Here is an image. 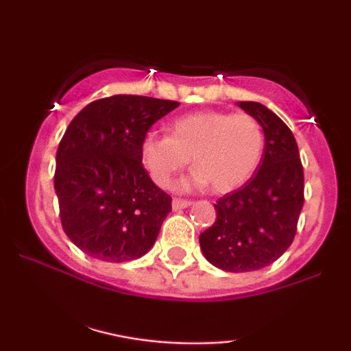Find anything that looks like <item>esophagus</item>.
Returning a JSON list of instances; mask_svg holds the SVG:
<instances>
[{
	"label": "esophagus",
	"instance_id": "obj_1",
	"mask_svg": "<svg viewBox=\"0 0 351 351\" xmlns=\"http://www.w3.org/2000/svg\"><path fill=\"white\" fill-rule=\"evenodd\" d=\"M191 204H193V203H191L190 199H180V198L172 199V209H174V210L185 209V208H189V206H191Z\"/></svg>",
	"mask_w": 351,
	"mask_h": 351
}]
</instances>
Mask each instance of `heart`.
Returning <instances> with one entry per match:
<instances>
[{
	"mask_svg": "<svg viewBox=\"0 0 351 351\" xmlns=\"http://www.w3.org/2000/svg\"><path fill=\"white\" fill-rule=\"evenodd\" d=\"M263 147L262 126L251 114L204 110L176 118L171 136L145 134L141 158L153 182L165 186L191 156L196 167L182 186L210 184L215 193H228L256 172Z\"/></svg>",
	"mask_w": 351,
	"mask_h": 351,
	"instance_id": "heart-1",
	"label": "heart"
}]
</instances>
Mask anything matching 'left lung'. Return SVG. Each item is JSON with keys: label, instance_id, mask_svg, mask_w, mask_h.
Masks as SVG:
<instances>
[{"label": "left lung", "instance_id": "obj_1", "mask_svg": "<svg viewBox=\"0 0 351 351\" xmlns=\"http://www.w3.org/2000/svg\"><path fill=\"white\" fill-rule=\"evenodd\" d=\"M261 123L265 148L257 171L214 204L217 219L199 234L204 257L225 271H254L278 261L292 244L304 206V167L294 134L258 102H238Z\"/></svg>", "mask_w": 351, "mask_h": 351}]
</instances>
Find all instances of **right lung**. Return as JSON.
I'll list each match as a JSON object with an SVG mask.
<instances>
[{
    "label": "right lung",
    "instance_id": "obj_1",
    "mask_svg": "<svg viewBox=\"0 0 351 351\" xmlns=\"http://www.w3.org/2000/svg\"><path fill=\"white\" fill-rule=\"evenodd\" d=\"M174 100L112 95L69 124L56 155L54 189L70 241L104 262L142 257L171 213V196L143 169L142 138Z\"/></svg>",
    "mask_w": 351,
    "mask_h": 351
}]
</instances>
